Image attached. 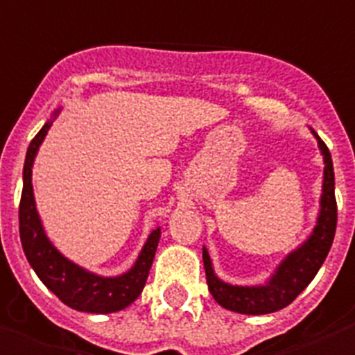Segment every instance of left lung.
<instances>
[{"mask_svg":"<svg viewBox=\"0 0 355 355\" xmlns=\"http://www.w3.org/2000/svg\"><path fill=\"white\" fill-rule=\"evenodd\" d=\"M316 137L320 154L324 157V177H322V196L316 224L311 235L299 244L297 248L288 252L282 261L263 284H230L218 277L207 246H203V265L207 275L209 291L220 306L231 312L261 316L284 309L297 297L299 293L311 284L320 267L324 265L331 250L335 230H337V201H335V173H333L331 154L318 133L311 128Z\"/></svg>","mask_w":355,"mask_h":355,"instance_id":"1","label":"left lung"}]
</instances>
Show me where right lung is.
Listing matches in <instances>:
<instances>
[{
	"instance_id": "obj_1",
	"label": "right lung",
	"mask_w": 355,
	"mask_h": 355,
	"mask_svg": "<svg viewBox=\"0 0 355 355\" xmlns=\"http://www.w3.org/2000/svg\"><path fill=\"white\" fill-rule=\"evenodd\" d=\"M62 111V107L52 112L51 120H46L37 135L28 146L26 162L22 173V198L18 209V222H20V243L24 254L30 261L31 269L35 271L41 282L56 295L60 301L71 309L90 314H111L128 309L135 299L141 295L146 278L150 272L152 261L156 256L157 243L162 237V227L150 231V235L139 252L135 263L130 269L116 277H103L94 271L84 269L52 244L44 231V225L39 216L31 173L33 162L43 144L52 122Z\"/></svg>"
}]
</instances>
